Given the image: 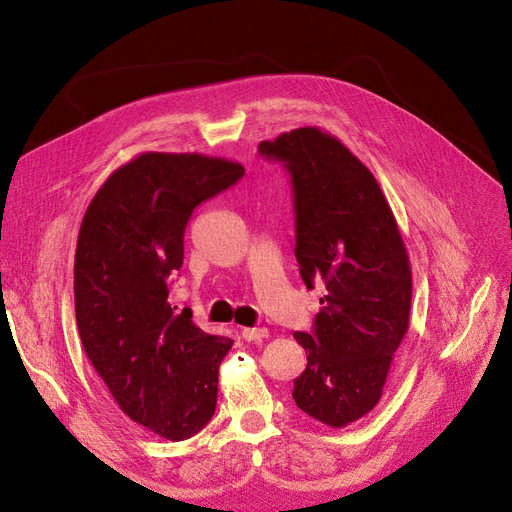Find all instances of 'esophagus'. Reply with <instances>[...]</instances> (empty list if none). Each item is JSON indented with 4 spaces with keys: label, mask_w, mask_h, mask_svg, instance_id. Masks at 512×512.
Masks as SVG:
<instances>
[{
    "label": "esophagus",
    "mask_w": 512,
    "mask_h": 512,
    "mask_svg": "<svg viewBox=\"0 0 512 512\" xmlns=\"http://www.w3.org/2000/svg\"><path fill=\"white\" fill-rule=\"evenodd\" d=\"M270 335L268 329H242V339H246V342H261V339H266Z\"/></svg>",
    "instance_id": "obj_1"
}]
</instances>
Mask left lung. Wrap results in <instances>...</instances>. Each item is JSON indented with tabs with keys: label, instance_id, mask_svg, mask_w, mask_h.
Masks as SVG:
<instances>
[{
	"label": "left lung",
	"instance_id": "1",
	"mask_svg": "<svg viewBox=\"0 0 512 512\" xmlns=\"http://www.w3.org/2000/svg\"><path fill=\"white\" fill-rule=\"evenodd\" d=\"M259 151L291 173L301 278L308 289L314 280L327 287L312 335H293L308 354L293 399L310 418L344 428L380 403L409 329V255L380 183L337 137L304 126Z\"/></svg>",
	"mask_w": 512,
	"mask_h": 512
}]
</instances>
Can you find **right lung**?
<instances>
[{
	"instance_id": "obj_1",
	"label": "right lung",
	"mask_w": 512,
	"mask_h": 512,
	"mask_svg": "<svg viewBox=\"0 0 512 512\" xmlns=\"http://www.w3.org/2000/svg\"><path fill=\"white\" fill-rule=\"evenodd\" d=\"M244 166L204 154L145 151L107 177L75 246V320L84 352L132 422L168 441L200 432L217 405L232 339L208 335L168 304L194 208Z\"/></svg>"
}]
</instances>
